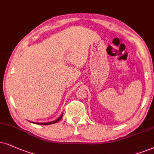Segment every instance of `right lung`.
Segmentation results:
<instances>
[{
  "mask_svg": "<svg viewBox=\"0 0 154 154\" xmlns=\"http://www.w3.org/2000/svg\"><path fill=\"white\" fill-rule=\"evenodd\" d=\"M63 117V114L61 115V116L59 117L58 118H57L56 120H54V121H52V122H32V123H34V124H38V125H51V124H55L57 122H58L59 120H60L61 118H62Z\"/></svg>",
  "mask_w": 154,
  "mask_h": 154,
  "instance_id": "1",
  "label": "right lung"
}]
</instances>
